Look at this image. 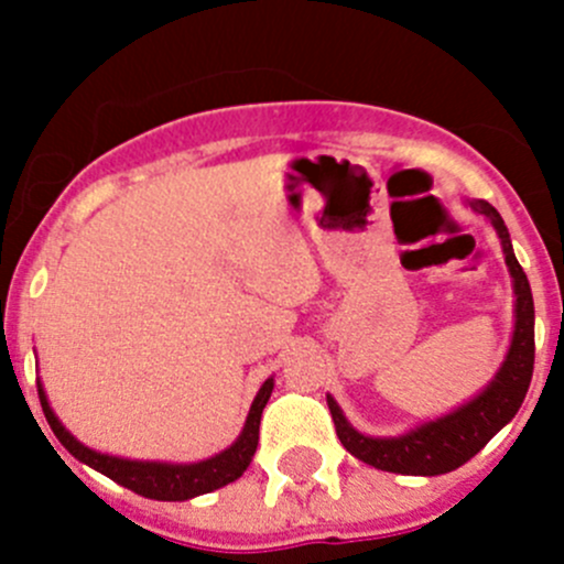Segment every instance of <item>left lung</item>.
<instances>
[{
    "label": "left lung",
    "mask_w": 564,
    "mask_h": 564,
    "mask_svg": "<svg viewBox=\"0 0 564 564\" xmlns=\"http://www.w3.org/2000/svg\"><path fill=\"white\" fill-rule=\"evenodd\" d=\"M475 213L486 215L502 240L505 261H508L510 278H513L516 292V327L510 349L505 355L502 368L497 377L488 382V388L466 401L464 406L453 409L445 417H436L431 423L417 425L401 436H366L351 429L349 420L344 417L340 406L333 395H327L329 414H333L335 434L340 445L360 458L362 464H371L382 471H395V475H445V471L458 469L471 456L482 451L491 442L499 429L516 417V412L524 403V395L532 382L534 368V303L532 289H529L527 272L521 270L519 259L513 253L508 226L502 215L482 198L469 202Z\"/></svg>",
    "instance_id": "left-lung-1"
}]
</instances>
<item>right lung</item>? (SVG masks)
I'll return each instance as SVG.
<instances>
[{
	"label": "right lung",
	"instance_id": "add662e5",
	"mask_svg": "<svg viewBox=\"0 0 564 564\" xmlns=\"http://www.w3.org/2000/svg\"><path fill=\"white\" fill-rule=\"evenodd\" d=\"M272 388H275V382H272L270 377L264 384H261V390L256 392L253 403H250L246 429H242V434L237 436L235 445L226 447V451L218 453V456L198 460V464L130 460V458L108 456V453L93 451V447L82 445V442H78L76 436L59 423L54 409L48 406V398H45V390L40 382H37V395L51 431H54L56 440L65 445V451L70 453V456H76L87 466L98 469L100 475L111 477V480L119 482V486L141 494V497L161 499V502H185V499L198 497V494H209L215 491V488H224L229 486V482H235L237 477H242V471H246L250 460H253L256 445H259L261 412H264L267 401H270Z\"/></svg>",
	"mask_w": 564,
	"mask_h": 564
}]
</instances>
